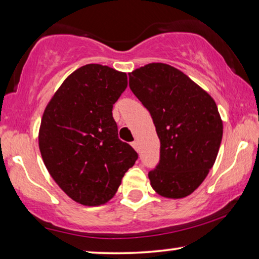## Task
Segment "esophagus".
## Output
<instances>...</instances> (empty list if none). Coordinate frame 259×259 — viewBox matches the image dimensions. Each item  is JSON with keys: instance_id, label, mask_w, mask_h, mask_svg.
Returning <instances> with one entry per match:
<instances>
[{"instance_id": "1", "label": "esophagus", "mask_w": 259, "mask_h": 259, "mask_svg": "<svg viewBox=\"0 0 259 259\" xmlns=\"http://www.w3.org/2000/svg\"><path fill=\"white\" fill-rule=\"evenodd\" d=\"M131 145H132V147L134 148V150H136L137 152H139V147H138V141H133V143Z\"/></svg>"}]
</instances>
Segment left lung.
<instances>
[{"mask_svg": "<svg viewBox=\"0 0 259 259\" xmlns=\"http://www.w3.org/2000/svg\"><path fill=\"white\" fill-rule=\"evenodd\" d=\"M130 75V88L153 119L160 160L148 172L161 197L179 199L204 182L221 147L223 121L213 99L175 67L148 63Z\"/></svg>", "mask_w": 259, "mask_h": 259, "instance_id": "1", "label": "left lung"}]
</instances>
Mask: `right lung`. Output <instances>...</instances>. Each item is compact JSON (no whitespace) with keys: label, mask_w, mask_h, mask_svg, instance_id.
<instances>
[{"label":"right lung","mask_w":259,"mask_h":259,"mask_svg":"<svg viewBox=\"0 0 259 259\" xmlns=\"http://www.w3.org/2000/svg\"><path fill=\"white\" fill-rule=\"evenodd\" d=\"M126 87V73L90 63L63 81L45 109L38 132L42 159L55 183L76 203H107L138 159L118 138L112 114Z\"/></svg>","instance_id":"add662e5"}]
</instances>
